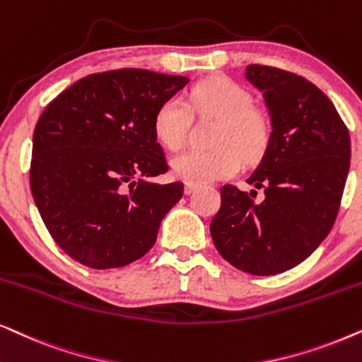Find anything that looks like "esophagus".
Returning a JSON list of instances; mask_svg holds the SVG:
<instances>
[{
  "mask_svg": "<svg viewBox=\"0 0 362 362\" xmlns=\"http://www.w3.org/2000/svg\"><path fill=\"white\" fill-rule=\"evenodd\" d=\"M196 187H198V186H196V185H189V182H186V185H185V192H186V194H192V192L196 191Z\"/></svg>",
  "mask_w": 362,
  "mask_h": 362,
  "instance_id": "obj_1",
  "label": "esophagus"
}]
</instances>
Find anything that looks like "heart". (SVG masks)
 Listing matches in <instances>:
<instances>
[{"label":"heart","mask_w":362,"mask_h":362,"mask_svg":"<svg viewBox=\"0 0 362 362\" xmlns=\"http://www.w3.org/2000/svg\"><path fill=\"white\" fill-rule=\"evenodd\" d=\"M192 110L218 118L211 134V149H187L173 158L176 177L189 185L226 180L247 163L257 161L269 139L264 115L252 106V96L228 78H213L189 91ZM191 112L181 98L173 96L154 115V134L168 149H180L187 138Z\"/></svg>","instance_id":"heart-1"}]
</instances>
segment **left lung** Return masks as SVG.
I'll list each match as a JSON object with an SVG mask.
<instances>
[{
  "instance_id": "left-lung-1",
  "label": "left lung",
  "mask_w": 362,
  "mask_h": 362,
  "mask_svg": "<svg viewBox=\"0 0 362 362\" xmlns=\"http://www.w3.org/2000/svg\"><path fill=\"white\" fill-rule=\"evenodd\" d=\"M246 79L259 89L271 133L247 185L221 187V208L209 231L229 264L256 276L279 274L313 255L329 234L349 173V131L316 84L273 66L250 64Z\"/></svg>"
}]
</instances>
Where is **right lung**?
<instances>
[{
  "instance_id": "right-lung-1",
  "label": "right lung",
  "mask_w": 362,
  "mask_h": 362,
  "mask_svg": "<svg viewBox=\"0 0 362 362\" xmlns=\"http://www.w3.org/2000/svg\"><path fill=\"white\" fill-rule=\"evenodd\" d=\"M189 79L115 69L79 79L46 106L33 134L31 194L56 244L95 269L129 264L156 243L182 182L168 171L154 115Z\"/></svg>"
}]
</instances>
